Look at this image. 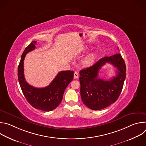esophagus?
Segmentation results:
<instances>
[{"mask_svg": "<svg viewBox=\"0 0 146 146\" xmlns=\"http://www.w3.org/2000/svg\"><path fill=\"white\" fill-rule=\"evenodd\" d=\"M79 75H78V73L77 72H75L74 73V78H77L78 77Z\"/></svg>", "mask_w": 146, "mask_h": 146, "instance_id": "1", "label": "esophagus"}]
</instances>
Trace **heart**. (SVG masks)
Listing matches in <instances>:
<instances>
[{
  "instance_id": "b5f03b06",
  "label": "heart",
  "mask_w": 146,
  "mask_h": 146,
  "mask_svg": "<svg viewBox=\"0 0 146 146\" xmlns=\"http://www.w3.org/2000/svg\"><path fill=\"white\" fill-rule=\"evenodd\" d=\"M96 54L95 53H91L87 55L82 60V64L85 66H90L94 64L96 59Z\"/></svg>"
}]
</instances>
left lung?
<instances>
[{
	"label": "left lung",
	"instance_id": "left-lung-1",
	"mask_svg": "<svg viewBox=\"0 0 146 146\" xmlns=\"http://www.w3.org/2000/svg\"><path fill=\"white\" fill-rule=\"evenodd\" d=\"M106 63L117 70L116 76L109 80L98 78V72ZM80 94L83 103L93 110L105 109L118 98L126 77V66L120 54L101 58L92 66L80 72Z\"/></svg>",
	"mask_w": 146,
	"mask_h": 146
}]
</instances>
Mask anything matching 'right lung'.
Wrapping results in <instances>:
<instances>
[{
    "label": "right lung",
    "instance_id": "right-lung-1",
    "mask_svg": "<svg viewBox=\"0 0 146 146\" xmlns=\"http://www.w3.org/2000/svg\"><path fill=\"white\" fill-rule=\"evenodd\" d=\"M36 41L25 48L18 68V78L21 88L27 101L34 108L50 111L56 108L60 103L65 89L73 79L72 70L61 71L58 73L50 85L44 88H36L26 81L24 74V60L26 54L36 48Z\"/></svg>",
    "mask_w": 146,
    "mask_h": 146
}]
</instances>
